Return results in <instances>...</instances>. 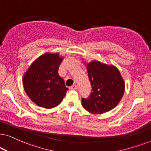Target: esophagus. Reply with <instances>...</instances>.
<instances>
[{
	"label": "esophagus",
	"mask_w": 151,
	"mask_h": 151,
	"mask_svg": "<svg viewBox=\"0 0 151 151\" xmlns=\"http://www.w3.org/2000/svg\"><path fill=\"white\" fill-rule=\"evenodd\" d=\"M70 89L76 91V90L78 89V86H76V85H75V84H74V85H72V86H71V87H70Z\"/></svg>",
	"instance_id": "1"
}]
</instances>
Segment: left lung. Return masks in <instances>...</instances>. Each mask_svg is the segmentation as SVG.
Segmentation results:
<instances>
[{
  "instance_id": "8db88e82",
  "label": "left lung",
  "mask_w": 151,
  "mask_h": 151,
  "mask_svg": "<svg viewBox=\"0 0 151 151\" xmlns=\"http://www.w3.org/2000/svg\"><path fill=\"white\" fill-rule=\"evenodd\" d=\"M86 65L92 89L89 98H82V106L93 114L112 110L120 102L125 90L120 72L115 66L98 60Z\"/></svg>"
}]
</instances>
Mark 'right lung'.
<instances>
[{
	"instance_id": "1",
	"label": "right lung",
	"mask_w": 151,
	"mask_h": 151,
	"mask_svg": "<svg viewBox=\"0 0 151 151\" xmlns=\"http://www.w3.org/2000/svg\"><path fill=\"white\" fill-rule=\"evenodd\" d=\"M63 59L58 53H45L35 60L24 73V89L38 106L54 108L60 104L69 90L58 74Z\"/></svg>"
}]
</instances>
